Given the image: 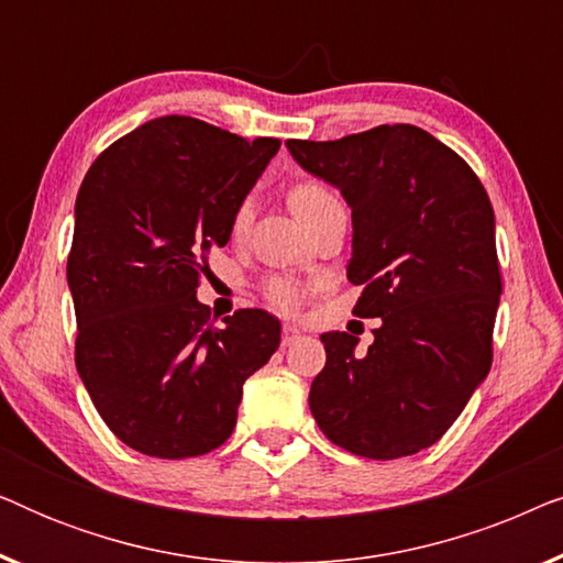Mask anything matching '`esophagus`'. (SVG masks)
<instances>
[{"instance_id":"obj_1","label":"esophagus","mask_w":563,"mask_h":563,"mask_svg":"<svg viewBox=\"0 0 563 563\" xmlns=\"http://www.w3.org/2000/svg\"><path fill=\"white\" fill-rule=\"evenodd\" d=\"M299 338H302V333H299V330L295 328V325H284L282 328V345L284 349H289V345H295Z\"/></svg>"}]
</instances>
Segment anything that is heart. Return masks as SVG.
<instances>
[{
	"label": "heart",
	"mask_w": 563,
	"mask_h": 563,
	"mask_svg": "<svg viewBox=\"0 0 563 563\" xmlns=\"http://www.w3.org/2000/svg\"><path fill=\"white\" fill-rule=\"evenodd\" d=\"M338 202V197L330 191L325 184L320 181H299L289 189V207L302 222L312 220L322 207ZM251 218V205L243 202L233 214V230L241 233L245 222ZM261 291H264L266 302L279 312H295L305 302V289L297 279H291L287 274H274L261 284Z\"/></svg>",
	"instance_id": "obj_1"
}]
</instances>
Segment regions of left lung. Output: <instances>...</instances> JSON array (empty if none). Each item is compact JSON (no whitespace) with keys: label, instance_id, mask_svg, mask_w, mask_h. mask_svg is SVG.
<instances>
[{"label":"left lung","instance_id":"1","mask_svg":"<svg viewBox=\"0 0 563 563\" xmlns=\"http://www.w3.org/2000/svg\"><path fill=\"white\" fill-rule=\"evenodd\" d=\"M287 148L351 205L349 279L364 287L353 314L382 318L364 356L351 333L320 338L314 420L364 459L430 449L492 366L503 274L487 189L456 151L405 122Z\"/></svg>","mask_w":563,"mask_h":563}]
</instances>
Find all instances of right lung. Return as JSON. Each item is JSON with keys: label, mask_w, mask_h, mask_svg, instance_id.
<instances>
[{"label": "right lung", "mask_w": 563, "mask_h": 563, "mask_svg": "<svg viewBox=\"0 0 563 563\" xmlns=\"http://www.w3.org/2000/svg\"><path fill=\"white\" fill-rule=\"evenodd\" d=\"M279 145L166 114L114 141L84 176L66 264L76 368L107 428L145 456L225 443L243 382L279 349L274 314L238 310L214 325L197 302L210 249L230 241Z\"/></svg>", "instance_id": "right-lung-1"}]
</instances>
